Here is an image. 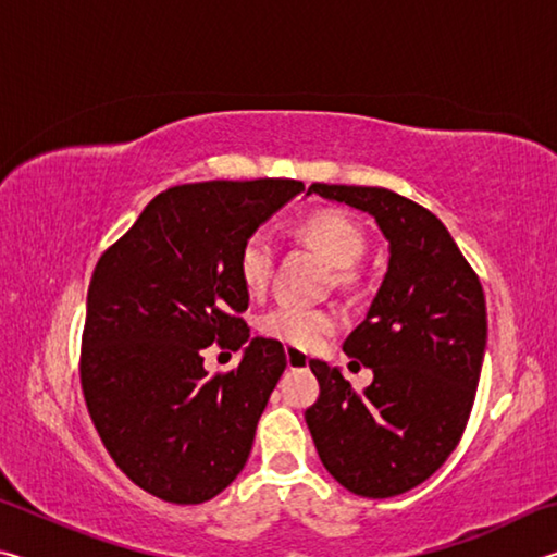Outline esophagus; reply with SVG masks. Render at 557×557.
<instances>
[{
  "mask_svg": "<svg viewBox=\"0 0 557 557\" xmlns=\"http://www.w3.org/2000/svg\"><path fill=\"white\" fill-rule=\"evenodd\" d=\"M285 358H287V369L297 371V369H309V356L297 351V348L285 346Z\"/></svg>",
  "mask_w": 557,
  "mask_h": 557,
  "instance_id": "obj_1",
  "label": "esophagus"
}]
</instances>
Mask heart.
<instances>
[{"label":"heart","instance_id":"obj_1","mask_svg":"<svg viewBox=\"0 0 557 557\" xmlns=\"http://www.w3.org/2000/svg\"><path fill=\"white\" fill-rule=\"evenodd\" d=\"M299 235L309 245L322 252L329 265L338 270V280L346 282L358 260L366 250V238L358 225L348 215L338 211H317L299 223ZM275 265V245L268 233H250L243 240L238 252V275L250 295H262L268 289ZM338 326V317L329 309H312L299 305H277L260 317L258 329L268 338L312 351L334 334Z\"/></svg>","mask_w":557,"mask_h":557}]
</instances>
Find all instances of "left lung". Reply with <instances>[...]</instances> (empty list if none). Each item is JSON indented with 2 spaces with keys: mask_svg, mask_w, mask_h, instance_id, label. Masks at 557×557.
I'll return each mask as SVG.
<instances>
[{
  "mask_svg": "<svg viewBox=\"0 0 557 557\" xmlns=\"http://www.w3.org/2000/svg\"><path fill=\"white\" fill-rule=\"evenodd\" d=\"M369 213L388 270L344 351L373 371L356 393L342 369L309 361L319 398L305 412L319 459L356 496L410 492L445 465L469 420L486 348V301L437 215L379 186L312 184L307 196Z\"/></svg>",
  "mask_w": 557,
  "mask_h": 557,
  "instance_id": "8db88e82",
  "label": "left lung"
}]
</instances>
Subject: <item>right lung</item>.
Instances as JSON below:
<instances>
[{"label": "right lung", "mask_w": 557, "mask_h": 557, "mask_svg": "<svg viewBox=\"0 0 557 557\" xmlns=\"http://www.w3.org/2000/svg\"><path fill=\"white\" fill-rule=\"evenodd\" d=\"M301 191L292 178L174 186L98 260L83 393L110 457L152 496L203 504L248 461L287 358L238 317L250 301L238 252ZM213 341L242 351L238 370L208 375L200 351Z\"/></svg>", "instance_id": "add662e5"}]
</instances>
